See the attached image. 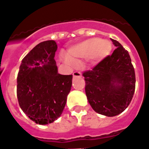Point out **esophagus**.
<instances>
[{
    "mask_svg": "<svg viewBox=\"0 0 149 149\" xmlns=\"http://www.w3.org/2000/svg\"><path fill=\"white\" fill-rule=\"evenodd\" d=\"M82 76V74H81L80 72L79 71H75L73 72V77H79Z\"/></svg>",
    "mask_w": 149,
    "mask_h": 149,
    "instance_id": "esophagus-1",
    "label": "esophagus"
}]
</instances>
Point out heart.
<instances>
[{"label": "heart", "mask_w": 149, "mask_h": 149, "mask_svg": "<svg viewBox=\"0 0 149 149\" xmlns=\"http://www.w3.org/2000/svg\"><path fill=\"white\" fill-rule=\"evenodd\" d=\"M111 48V42L108 40H102L99 38H90L70 48L67 58L64 60L67 64H72V61H76L77 58L89 57L93 62H98L110 54Z\"/></svg>", "instance_id": "1"}]
</instances>
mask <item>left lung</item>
Wrapping results in <instances>:
<instances>
[{
  "label": "left lung",
  "instance_id": "left-lung-1",
  "mask_svg": "<svg viewBox=\"0 0 149 149\" xmlns=\"http://www.w3.org/2000/svg\"><path fill=\"white\" fill-rule=\"evenodd\" d=\"M117 47L92 70L85 71V93L95 112L114 117L124 111L135 89V74L129 53L116 40Z\"/></svg>",
  "mask_w": 149,
  "mask_h": 149
}]
</instances>
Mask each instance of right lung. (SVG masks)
I'll use <instances>...</instances> for the list:
<instances>
[{"label": "right lung", "mask_w": 149, "mask_h": 149, "mask_svg": "<svg viewBox=\"0 0 149 149\" xmlns=\"http://www.w3.org/2000/svg\"><path fill=\"white\" fill-rule=\"evenodd\" d=\"M56 50L54 40L38 44L22 59L17 75L19 107L37 124L51 123L61 116L72 88V74L58 73Z\"/></svg>", "instance_id": "1"}]
</instances>
